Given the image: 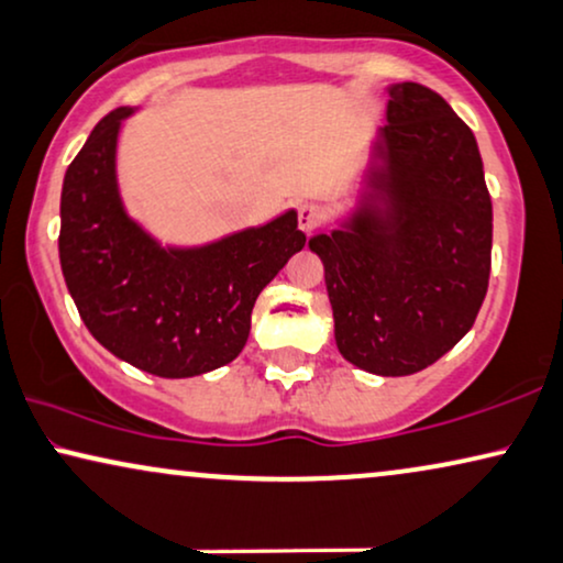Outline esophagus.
I'll return each instance as SVG.
<instances>
[{
	"instance_id": "obj_1",
	"label": "esophagus",
	"mask_w": 563,
	"mask_h": 563,
	"mask_svg": "<svg viewBox=\"0 0 563 563\" xmlns=\"http://www.w3.org/2000/svg\"><path fill=\"white\" fill-rule=\"evenodd\" d=\"M297 222H299V230L305 232H312L320 224V207L316 201H302L297 207Z\"/></svg>"
}]
</instances>
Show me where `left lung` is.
<instances>
[{
	"label": "left lung",
	"instance_id": "8db88e82",
	"mask_svg": "<svg viewBox=\"0 0 563 563\" xmlns=\"http://www.w3.org/2000/svg\"><path fill=\"white\" fill-rule=\"evenodd\" d=\"M383 126V217L316 235L335 344L356 367L413 375L471 331L492 274V196L478 144L440 92L390 90Z\"/></svg>",
	"mask_w": 563,
	"mask_h": 563
}]
</instances>
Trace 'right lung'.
<instances>
[{"instance_id":"1","label":"right lung","mask_w":563,"mask_h":563,"mask_svg":"<svg viewBox=\"0 0 563 563\" xmlns=\"http://www.w3.org/2000/svg\"><path fill=\"white\" fill-rule=\"evenodd\" d=\"M115 108L71 159L62 188L58 258L87 331L157 377H194L243 352L261 289L302 251L297 214L196 251H165L121 207Z\"/></svg>"}]
</instances>
